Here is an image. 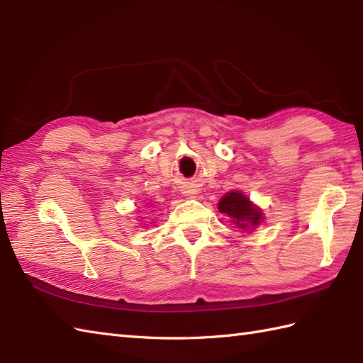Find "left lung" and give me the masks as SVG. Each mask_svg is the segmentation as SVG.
<instances>
[{
  "label": "left lung",
  "instance_id": "8db88e82",
  "mask_svg": "<svg viewBox=\"0 0 363 363\" xmlns=\"http://www.w3.org/2000/svg\"><path fill=\"white\" fill-rule=\"evenodd\" d=\"M218 211L233 218L234 225L242 229L257 226L262 220V212L240 191H229L223 196L218 203Z\"/></svg>",
  "mask_w": 363,
  "mask_h": 363
}]
</instances>
